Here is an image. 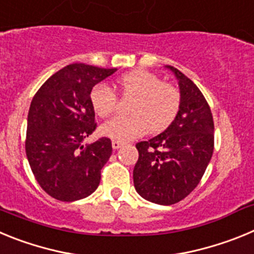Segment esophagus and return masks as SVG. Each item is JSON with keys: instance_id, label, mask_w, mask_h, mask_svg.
<instances>
[{"instance_id": "obj_1", "label": "esophagus", "mask_w": 254, "mask_h": 254, "mask_svg": "<svg viewBox=\"0 0 254 254\" xmlns=\"http://www.w3.org/2000/svg\"><path fill=\"white\" fill-rule=\"evenodd\" d=\"M123 145H125V143H123L122 141H118V140H113V141H112V147H113L114 150L121 149V147H122Z\"/></svg>"}]
</instances>
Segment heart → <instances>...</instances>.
I'll return each mask as SVG.
<instances>
[{"label": "heart", "instance_id": "heart-1", "mask_svg": "<svg viewBox=\"0 0 254 254\" xmlns=\"http://www.w3.org/2000/svg\"><path fill=\"white\" fill-rule=\"evenodd\" d=\"M117 89L128 105L129 117H114L100 126V133L118 141H129L167 129L181 109V93L174 85L163 82L155 73L134 69L117 80ZM90 104L102 118L111 116L117 107V95L105 84L95 85L90 91Z\"/></svg>", "mask_w": 254, "mask_h": 254}]
</instances>
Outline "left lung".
I'll return each mask as SVG.
<instances>
[{
    "mask_svg": "<svg viewBox=\"0 0 254 254\" xmlns=\"http://www.w3.org/2000/svg\"><path fill=\"white\" fill-rule=\"evenodd\" d=\"M178 80L181 109L160 134L136 145L134 188L142 198L174 205L197 187L214 152V120L205 96L192 80L167 66Z\"/></svg>",
    "mask_w": 254,
    "mask_h": 254,
    "instance_id": "left-lung-1",
    "label": "left lung"
}]
</instances>
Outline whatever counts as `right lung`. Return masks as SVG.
<instances>
[{
	"label": "right lung",
	"instance_id": "obj_1",
	"mask_svg": "<svg viewBox=\"0 0 254 254\" xmlns=\"http://www.w3.org/2000/svg\"><path fill=\"white\" fill-rule=\"evenodd\" d=\"M117 68L72 64L40 86L28 114L25 150L31 172L51 197L72 202L90 196L112 155V142L102 137L82 141L96 128L90 91Z\"/></svg>",
	"mask_w": 254,
	"mask_h": 254
}]
</instances>
